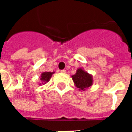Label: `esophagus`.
<instances>
[{
	"instance_id": "obj_1",
	"label": "esophagus",
	"mask_w": 132,
	"mask_h": 132,
	"mask_svg": "<svg viewBox=\"0 0 132 132\" xmlns=\"http://www.w3.org/2000/svg\"><path fill=\"white\" fill-rule=\"evenodd\" d=\"M61 73H66V71L63 69V70H61Z\"/></svg>"
}]
</instances>
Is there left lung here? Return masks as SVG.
I'll return each instance as SVG.
<instances>
[{
	"label": "left lung",
	"mask_w": 132,
	"mask_h": 132,
	"mask_svg": "<svg viewBox=\"0 0 132 132\" xmlns=\"http://www.w3.org/2000/svg\"><path fill=\"white\" fill-rule=\"evenodd\" d=\"M75 86L79 90H86L93 85V78L91 74L85 71L82 68L77 69L76 73L71 76Z\"/></svg>",
	"instance_id": "obj_1"
}]
</instances>
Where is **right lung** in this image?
Returning <instances> with one entry per match:
<instances>
[{
    "instance_id": "1",
    "label": "right lung",
    "mask_w": 132,
    "mask_h": 132,
    "mask_svg": "<svg viewBox=\"0 0 132 132\" xmlns=\"http://www.w3.org/2000/svg\"><path fill=\"white\" fill-rule=\"evenodd\" d=\"M54 72H43L42 74H41L40 77V80L42 83H39V85L41 84H45L47 82H49V80H50V78H52V74H54Z\"/></svg>"
}]
</instances>
